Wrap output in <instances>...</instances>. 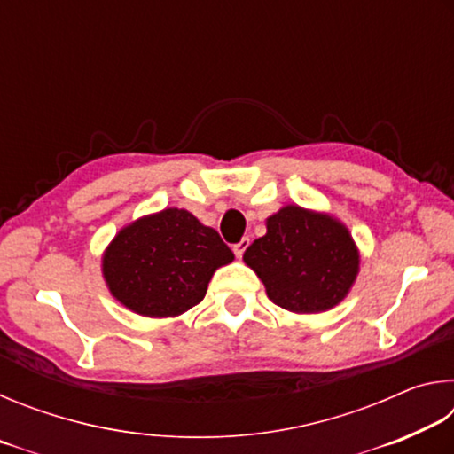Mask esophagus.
I'll return each mask as SVG.
<instances>
[{
    "label": "esophagus",
    "instance_id": "34e87169",
    "mask_svg": "<svg viewBox=\"0 0 454 454\" xmlns=\"http://www.w3.org/2000/svg\"><path fill=\"white\" fill-rule=\"evenodd\" d=\"M248 244H250V240H248V238H242V240H240V242H238V244H234V246H232V250H234V254H236V258H242V254H244V250H246V248H248Z\"/></svg>",
    "mask_w": 454,
    "mask_h": 454
}]
</instances>
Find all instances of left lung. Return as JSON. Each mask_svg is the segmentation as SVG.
Wrapping results in <instances>:
<instances>
[{
    "mask_svg": "<svg viewBox=\"0 0 454 454\" xmlns=\"http://www.w3.org/2000/svg\"><path fill=\"white\" fill-rule=\"evenodd\" d=\"M266 294L294 314H318L348 296L360 252L344 222L328 212L286 204L266 218V234L244 252Z\"/></svg>",
    "mask_w": 454,
    "mask_h": 454,
    "instance_id": "left-lung-1",
    "label": "left lung"
}]
</instances>
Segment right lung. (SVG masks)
<instances>
[{
	"mask_svg": "<svg viewBox=\"0 0 454 454\" xmlns=\"http://www.w3.org/2000/svg\"><path fill=\"white\" fill-rule=\"evenodd\" d=\"M234 260L220 234L184 208L129 222L102 254L110 294L145 318H176L202 302L218 268Z\"/></svg>",
	"mask_w": 454,
	"mask_h": 454,
	"instance_id": "right-lung-1",
	"label": "right lung"
}]
</instances>
